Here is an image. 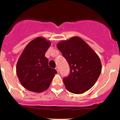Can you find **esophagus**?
I'll return each mask as SVG.
<instances>
[{"mask_svg":"<svg viewBox=\"0 0 120 120\" xmlns=\"http://www.w3.org/2000/svg\"><path fill=\"white\" fill-rule=\"evenodd\" d=\"M55 69H56V70L57 71V72H59V67H56V68H55Z\"/></svg>","mask_w":120,"mask_h":120,"instance_id":"esophagus-1","label":"esophagus"}]
</instances>
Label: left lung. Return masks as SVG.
<instances>
[{"label":"left lung","instance_id":"left-lung-1","mask_svg":"<svg viewBox=\"0 0 120 120\" xmlns=\"http://www.w3.org/2000/svg\"><path fill=\"white\" fill-rule=\"evenodd\" d=\"M57 47L70 67L69 76L63 79L67 90L75 94H81L90 89L102 69L97 53L78 36L59 42Z\"/></svg>","mask_w":120,"mask_h":120}]
</instances>
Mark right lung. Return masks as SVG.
Wrapping results in <instances>:
<instances>
[{
  "instance_id": "1",
  "label": "right lung",
  "mask_w": 120,
  "mask_h": 120,
  "mask_svg": "<svg viewBox=\"0 0 120 120\" xmlns=\"http://www.w3.org/2000/svg\"><path fill=\"white\" fill-rule=\"evenodd\" d=\"M51 42L38 37L27 44L19 58L16 73L21 84L27 90L40 93L48 89L57 71L48 66L45 57Z\"/></svg>"
}]
</instances>
